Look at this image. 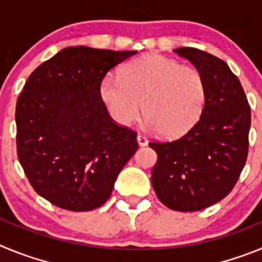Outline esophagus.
Returning <instances> with one entry per match:
<instances>
[{
	"label": "esophagus",
	"mask_w": 262,
	"mask_h": 262,
	"mask_svg": "<svg viewBox=\"0 0 262 262\" xmlns=\"http://www.w3.org/2000/svg\"><path fill=\"white\" fill-rule=\"evenodd\" d=\"M136 140H138V143L140 147H145V145L148 144L147 138H145L144 135H142V134H138V136H136Z\"/></svg>",
	"instance_id": "obj_1"
}]
</instances>
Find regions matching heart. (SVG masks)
Instances as JSON below:
<instances>
[{
	"instance_id": "1",
	"label": "heart",
	"mask_w": 262,
	"mask_h": 262,
	"mask_svg": "<svg viewBox=\"0 0 262 262\" xmlns=\"http://www.w3.org/2000/svg\"><path fill=\"white\" fill-rule=\"evenodd\" d=\"M206 81L193 67L147 53L122 69L120 77L108 73L99 84V98L111 118L129 126L142 108L145 127L174 138L190 129L206 103Z\"/></svg>"
}]
</instances>
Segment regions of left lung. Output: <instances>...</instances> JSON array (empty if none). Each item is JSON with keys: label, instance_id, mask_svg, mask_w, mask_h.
Here are the masks:
<instances>
[{"label": "left lung", "instance_id": "left-lung-1", "mask_svg": "<svg viewBox=\"0 0 262 262\" xmlns=\"http://www.w3.org/2000/svg\"><path fill=\"white\" fill-rule=\"evenodd\" d=\"M174 52L202 73L207 96L201 118L185 135L149 143L157 154L151 181L166 207L198 211L223 200L239 180L248 156L251 107L223 60L191 47Z\"/></svg>", "mask_w": 262, "mask_h": 262}]
</instances>
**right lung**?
<instances>
[{
	"label": "right lung",
	"instance_id": "right-lung-1",
	"mask_svg": "<svg viewBox=\"0 0 262 262\" xmlns=\"http://www.w3.org/2000/svg\"><path fill=\"white\" fill-rule=\"evenodd\" d=\"M135 53L64 48L32 72L18 97V159L34 190L60 209L102 206L138 149L136 134L114 123L99 98L106 73Z\"/></svg>",
	"mask_w": 262,
	"mask_h": 262
}]
</instances>
